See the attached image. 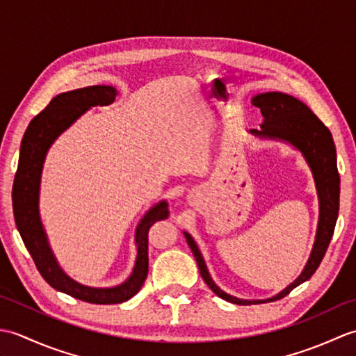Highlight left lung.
Masks as SVG:
<instances>
[{
  "label": "left lung",
  "instance_id": "1",
  "mask_svg": "<svg viewBox=\"0 0 356 356\" xmlns=\"http://www.w3.org/2000/svg\"><path fill=\"white\" fill-rule=\"evenodd\" d=\"M252 105L260 108L263 124L260 125L261 130H251L249 133L264 139L284 140L303 153L315 179L316 193H318L320 200V218L312 252L301 275L292 284L287 286L284 291L268 300H241L223 292L211 278L205 260H203L194 238L188 232H184L188 245H190L195 257V261H197L203 282L209 286V289L216 295L234 305H259L280 300L286 297L298 284L311 278L314 272L318 269L323 257L327 251L332 236H334L339 209L337 149L329 128L314 115L306 104L286 93L268 92L257 95L252 97Z\"/></svg>",
  "mask_w": 356,
  "mask_h": 356
}]
</instances>
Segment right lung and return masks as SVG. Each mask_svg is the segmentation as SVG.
Listing matches in <instances>:
<instances>
[{
  "instance_id": "obj_1",
  "label": "right lung",
  "mask_w": 356,
  "mask_h": 356,
  "mask_svg": "<svg viewBox=\"0 0 356 356\" xmlns=\"http://www.w3.org/2000/svg\"><path fill=\"white\" fill-rule=\"evenodd\" d=\"M116 88L110 86H93L53 97L47 107L30 120L24 133L12 190L15 223L42 278L53 289L93 305L124 303L140 291L148 275V231L157 220L168 217V203L159 202L136 228L138 257L130 278L116 287H88L67 275L51 252L38 207L40 182L45 154L58 136L90 107L108 105L116 99Z\"/></svg>"
}]
</instances>
